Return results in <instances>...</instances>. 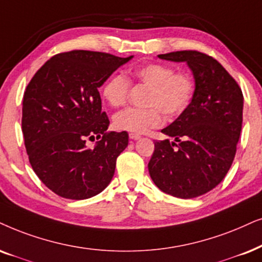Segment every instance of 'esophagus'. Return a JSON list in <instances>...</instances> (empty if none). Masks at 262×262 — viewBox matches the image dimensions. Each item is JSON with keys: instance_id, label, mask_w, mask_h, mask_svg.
Segmentation results:
<instances>
[{"instance_id": "obj_1", "label": "esophagus", "mask_w": 262, "mask_h": 262, "mask_svg": "<svg viewBox=\"0 0 262 262\" xmlns=\"http://www.w3.org/2000/svg\"><path fill=\"white\" fill-rule=\"evenodd\" d=\"M130 138L134 139V141H136V139H139L141 138V136L137 135V134H130Z\"/></svg>"}]
</instances>
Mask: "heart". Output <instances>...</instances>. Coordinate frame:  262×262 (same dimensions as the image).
I'll use <instances>...</instances> for the list:
<instances>
[{"mask_svg": "<svg viewBox=\"0 0 262 262\" xmlns=\"http://www.w3.org/2000/svg\"><path fill=\"white\" fill-rule=\"evenodd\" d=\"M131 80L149 88L148 108H126L113 118L114 127L131 134H144L164 123L165 115H181L195 95V81L191 74L176 72L172 66L159 62L141 64L131 71ZM131 81L120 73H115L102 86V96L114 108L126 104Z\"/></svg>", "mask_w": 262, "mask_h": 262, "instance_id": "heart-1", "label": "heart"}]
</instances>
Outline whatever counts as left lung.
Here are the masks:
<instances>
[{
  "label": "left lung",
  "instance_id": "1",
  "mask_svg": "<svg viewBox=\"0 0 262 262\" xmlns=\"http://www.w3.org/2000/svg\"><path fill=\"white\" fill-rule=\"evenodd\" d=\"M185 61L195 78L189 107L162 134L174 138L154 142L149 174L161 191L193 199L215 188L235 159L243 120V94L215 59L198 50L160 54Z\"/></svg>",
  "mask_w": 262,
  "mask_h": 262
}]
</instances>
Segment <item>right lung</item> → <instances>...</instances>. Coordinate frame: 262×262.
Listing matches in <instances>:
<instances>
[{"instance_id": "obj_1", "label": "right lung", "mask_w": 262, "mask_h": 262, "mask_svg": "<svg viewBox=\"0 0 262 262\" xmlns=\"http://www.w3.org/2000/svg\"><path fill=\"white\" fill-rule=\"evenodd\" d=\"M132 56L71 50L35 73L23 100L21 130L29 161L47 188L63 199L85 200L107 188L126 131H107L98 88ZM100 139L88 148L86 139Z\"/></svg>"}]
</instances>
